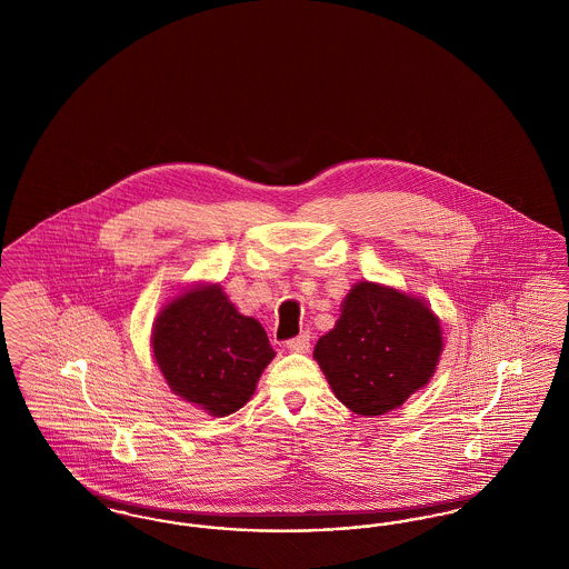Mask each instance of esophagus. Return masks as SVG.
Here are the masks:
<instances>
[{
  "label": "esophagus",
  "mask_w": 569,
  "mask_h": 569,
  "mask_svg": "<svg viewBox=\"0 0 569 569\" xmlns=\"http://www.w3.org/2000/svg\"><path fill=\"white\" fill-rule=\"evenodd\" d=\"M309 346H311V337L307 335V332H302V335H298L295 339H290L288 343H286V348L290 350V352L305 353L309 350Z\"/></svg>",
  "instance_id": "esophagus-1"
}]
</instances>
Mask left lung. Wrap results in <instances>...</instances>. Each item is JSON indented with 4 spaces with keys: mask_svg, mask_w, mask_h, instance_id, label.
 I'll return each mask as SVG.
<instances>
[{
    "mask_svg": "<svg viewBox=\"0 0 569 569\" xmlns=\"http://www.w3.org/2000/svg\"><path fill=\"white\" fill-rule=\"evenodd\" d=\"M441 350V326L425 300L360 281L343 300L335 328L320 337L313 358L335 397L371 418L403 406L427 386Z\"/></svg>",
    "mask_w": 569,
    "mask_h": 569,
    "instance_id": "obj_1",
    "label": "left lung"
}]
</instances>
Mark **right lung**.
I'll return each mask as SVG.
<instances>
[{"label":"right lung","instance_id":"right-lung-1","mask_svg":"<svg viewBox=\"0 0 569 569\" xmlns=\"http://www.w3.org/2000/svg\"><path fill=\"white\" fill-rule=\"evenodd\" d=\"M151 346L170 390L219 418L251 399L274 356L264 328L241 316L219 283L172 298L156 318Z\"/></svg>","mask_w":569,"mask_h":569}]
</instances>
